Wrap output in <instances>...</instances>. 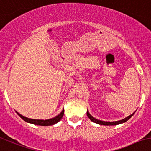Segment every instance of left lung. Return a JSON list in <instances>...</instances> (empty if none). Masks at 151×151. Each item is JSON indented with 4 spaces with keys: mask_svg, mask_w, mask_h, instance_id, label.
Wrapping results in <instances>:
<instances>
[{
    "mask_svg": "<svg viewBox=\"0 0 151 151\" xmlns=\"http://www.w3.org/2000/svg\"><path fill=\"white\" fill-rule=\"evenodd\" d=\"M134 114H134H132L131 115H130V116H128V117H126V118H125V119H122V120L116 121V122H105V121H101V120H99V119H95V118H93V116H92L91 115L89 114L88 111H87L88 117L89 119H90L92 121V122H95V123L99 124V125H119V124L123 123V122H125L126 121H128V119H129L130 118H131V116H132Z\"/></svg>",
    "mask_w": 151,
    "mask_h": 151,
    "instance_id": "left-lung-1",
    "label": "left lung"
}]
</instances>
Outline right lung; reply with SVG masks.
Masks as SVG:
<instances>
[{
  "label": "right lung",
  "instance_id": "right-lung-1",
  "mask_svg": "<svg viewBox=\"0 0 151 151\" xmlns=\"http://www.w3.org/2000/svg\"><path fill=\"white\" fill-rule=\"evenodd\" d=\"M17 114L22 118V119H23V120L26 121V122H29V123H32V124H34V125H43V126H48V125H52L58 123V122L62 119V117L63 116V114H64V110H63L62 112H61L59 115L55 116V117L52 118V119H46V120H43V119H29V118H26L25 117V116H22V115L20 114L19 113L17 112Z\"/></svg>",
  "mask_w": 151,
  "mask_h": 151
}]
</instances>
